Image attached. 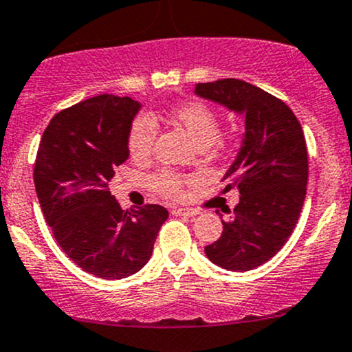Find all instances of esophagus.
I'll use <instances>...</instances> for the list:
<instances>
[{"label":"esophagus","mask_w":352,"mask_h":352,"mask_svg":"<svg viewBox=\"0 0 352 352\" xmlns=\"http://www.w3.org/2000/svg\"><path fill=\"white\" fill-rule=\"evenodd\" d=\"M173 214L177 216H197V209H189V208H173Z\"/></svg>","instance_id":"obj_1"}]
</instances>
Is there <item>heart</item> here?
Instances as JSON below:
<instances>
[{"mask_svg":"<svg viewBox=\"0 0 352 352\" xmlns=\"http://www.w3.org/2000/svg\"><path fill=\"white\" fill-rule=\"evenodd\" d=\"M172 116L184 129L187 131L194 143L197 146L201 144H212L218 140L219 134V120L218 116L212 112L206 104L197 100L184 102V104L177 105L172 110ZM156 133H158V124H156L155 117L151 113H140L136 119L133 120L129 129V138H127V144H129V151L134 158H144L151 153L153 148ZM189 179L179 173L172 172V170H160L150 177V186L153 187L155 192L165 197H180L186 192V186Z\"/></svg>","mask_w":352,"mask_h":352,"instance_id":"heart-1","label":"heart"}]
</instances>
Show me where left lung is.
<instances>
[{"instance_id":"left-lung-1","label":"left lung","mask_w":352,"mask_h":352,"mask_svg":"<svg viewBox=\"0 0 352 352\" xmlns=\"http://www.w3.org/2000/svg\"><path fill=\"white\" fill-rule=\"evenodd\" d=\"M194 91L245 116L242 148L223 177L225 192L236 187L240 202L204 252L219 267L252 271L281 250L300 218L308 182L303 129L285 102L243 80L197 83Z\"/></svg>"}]
</instances>
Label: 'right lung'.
Returning <instances> with one entry per match:
<instances>
[{
    "label": "right lung",
    "instance_id": "1",
    "mask_svg": "<svg viewBox=\"0 0 352 352\" xmlns=\"http://www.w3.org/2000/svg\"><path fill=\"white\" fill-rule=\"evenodd\" d=\"M141 109L129 97L98 95L61 110L42 134L34 184L45 221L78 267L102 279L140 271L168 218L163 206L124 211L110 194L129 158L127 138Z\"/></svg>",
    "mask_w": 352,
    "mask_h": 352
}]
</instances>
